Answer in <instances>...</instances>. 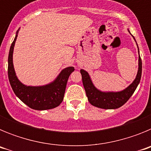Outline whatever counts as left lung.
Returning <instances> with one entry per match:
<instances>
[{
  "instance_id": "1",
  "label": "left lung",
  "mask_w": 151,
  "mask_h": 151,
  "mask_svg": "<svg viewBox=\"0 0 151 151\" xmlns=\"http://www.w3.org/2000/svg\"><path fill=\"white\" fill-rule=\"evenodd\" d=\"M134 38V37H133ZM139 52V50H138ZM82 82L89 103L93 106L102 109H116L128 101L138 87L141 77L142 62L141 57L138 59V71L134 82L127 88L119 92H102L97 90L92 84L88 73L81 69Z\"/></svg>"
}]
</instances>
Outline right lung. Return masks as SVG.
Wrapping results in <instances>:
<instances>
[{"instance_id": "1", "label": "right lung", "mask_w": 151, "mask_h": 151, "mask_svg": "<svg viewBox=\"0 0 151 151\" xmlns=\"http://www.w3.org/2000/svg\"><path fill=\"white\" fill-rule=\"evenodd\" d=\"M18 31L11 44L8 56V78L13 92L27 106L37 110H45L59 106L63 100L68 78L75 70L74 67H67L62 70L54 82L40 87L26 86L16 76L13 69V52Z\"/></svg>"}]
</instances>
